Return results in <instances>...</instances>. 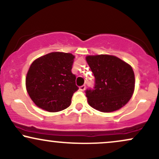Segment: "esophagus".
<instances>
[{"instance_id":"34e87169","label":"esophagus","mask_w":159,"mask_h":159,"mask_svg":"<svg viewBox=\"0 0 159 159\" xmlns=\"http://www.w3.org/2000/svg\"><path fill=\"white\" fill-rule=\"evenodd\" d=\"M85 88H86V86L85 85H82V86H81V87H79V90H81V91H84L85 90Z\"/></svg>"}]
</instances>
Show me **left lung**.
Instances as JSON below:
<instances>
[{
	"label": "left lung",
	"mask_w": 159,
	"mask_h": 159,
	"mask_svg": "<svg viewBox=\"0 0 159 159\" xmlns=\"http://www.w3.org/2000/svg\"><path fill=\"white\" fill-rule=\"evenodd\" d=\"M86 60L95 77L93 89L86 90L89 105L102 112H112L123 107L134 90L132 66L107 54L87 56Z\"/></svg>",
	"instance_id": "1"
}]
</instances>
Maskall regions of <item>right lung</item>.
Segmentation results:
<instances>
[{"mask_svg": "<svg viewBox=\"0 0 159 159\" xmlns=\"http://www.w3.org/2000/svg\"><path fill=\"white\" fill-rule=\"evenodd\" d=\"M75 56L52 52L32 63L26 77V88L32 101L40 108L57 112L67 108L78 90L72 73Z\"/></svg>", "mask_w": 159, "mask_h": 159, "instance_id": "obj_1", "label": "right lung"}]
</instances>
